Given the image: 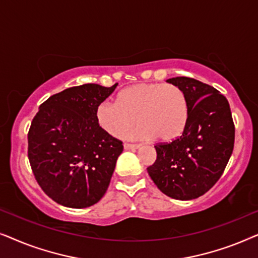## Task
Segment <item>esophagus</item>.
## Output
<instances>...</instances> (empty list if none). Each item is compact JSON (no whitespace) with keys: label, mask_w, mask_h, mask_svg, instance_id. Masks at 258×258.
Instances as JSON below:
<instances>
[{"label":"esophagus","mask_w":258,"mask_h":258,"mask_svg":"<svg viewBox=\"0 0 258 258\" xmlns=\"http://www.w3.org/2000/svg\"><path fill=\"white\" fill-rule=\"evenodd\" d=\"M123 147H124L125 150H130V149H139L141 147L140 144H130V143H124L123 144Z\"/></svg>","instance_id":"esophagus-1"}]
</instances>
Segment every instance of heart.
I'll use <instances>...</instances> for the list:
<instances>
[{
    "mask_svg": "<svg viewBox=\"0 0 258 258\" xmlns=\"http://www.w3.org/2000/svg\"><path fill=\"white\" fill-rule=\"evenodd\" d=\"M189 114L188 100L181 87L172 83H139L124 88L116 103L104 101L97 105V124L108 135L119 137L134 123L128 136L148 140L156 137L170 142L182 135Z\"/></svg>",
    "mask_w": 258,
    "mask_h": 258,
    "instance_id": "heart-1",
    "label": "heart"
}]
</instances>
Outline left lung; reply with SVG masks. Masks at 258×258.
<instances>
[{
    "instance_id": "8db88e82",
    "label": "left lung",
    "mask_w": 258,
    "mask_h": 258,
    "mask_svg": "<svg viewBox=\"0 0 258 258\" xmlns=\"http://www.w3.org/2000/svg\"><path fill=\"white\" fill-rule=\"evenodd\" d=\"M188 100L182 135L155 146L157 158L147 168L157 188L175 200L202 196L223 174L234 150L235 125L227 98L214 87L191 77H172Z\"/></svg>"
}]
</instances>
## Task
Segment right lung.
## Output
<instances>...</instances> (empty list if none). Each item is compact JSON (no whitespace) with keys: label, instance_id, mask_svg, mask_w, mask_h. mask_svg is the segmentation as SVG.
Wrapping results in <instances>:
<instances>
[{"label":"right lung","instance_id":"right-lung-1","mask_svg":"<svg viewBox=\"0 0 258 258\" xmlns=\"http://www.w3.org/2000/svg\"><path fill=\"white\" fill-rule=\"evenodd\" d=\"M112 87L88 83L52 95L40 105L28 133V158L42 190L56 203L82 209L107 191L122 142L97 124V105Z\"/></svg>","mask_w":258,"mask_h":258}]
</instances>
